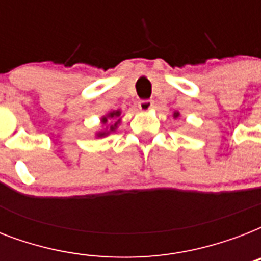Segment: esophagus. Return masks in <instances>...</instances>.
Masks as SVG:
<instances>
[{
	"label": "esophagus",
	"instance_id": "obj_1",
	"mask_svg": "<svg viewBox=\"0 0 261 261\" xmlns=\"http://www.w3.org/2000/svg\"><path fill=\"white\" fill-rule=\"evenodd\" d=\"M153 101L151 100H142V101H139L138 107H139V110L143 111V112H147V111H150L151 108H153Z\"/></svg>",
	"mask_w": 261,
	"mask_h": 261
}]
</instances>
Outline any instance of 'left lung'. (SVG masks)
<instances>
[{
	"label": "left lung",
	"mask_w": 261,
	"mask_h": 261,
	"mask_svg": "<svg viewBox=\"0 0 261 261\" xmlns=\"http://www.w3.org/2000/svg\"><path fill=\"white\" fill-rule=\"evenodd\" d=\"M178 116H180V112H177V111H174V112H173V118L176 119V118H178Z\"/></svg>",
	"instance_id": "left-lung-1"
}]
</instances>
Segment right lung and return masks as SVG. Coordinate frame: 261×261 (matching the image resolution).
<instances>
[{
    "instance_id": "right-lung-1",
    "label": "right lung",
    "mask_w": 261,
    "mask_h": 261,
    "mask_svg": "<svg viewBox=\"0 0 261 261\" xmlns=\"http://www.w3.org/2000/svg\"><path fill=\"white\" fill-rule=\"evenodd\" d=\"M111 120V123L108 124V120ZM120 120H122V111L116 110V111H111L107 115H104L101 118V124L102 128L101 130L96 131V138H104L107 135H110L111 133H115L118 126L120 124Z\"/></svg>"
}]
</instances>
